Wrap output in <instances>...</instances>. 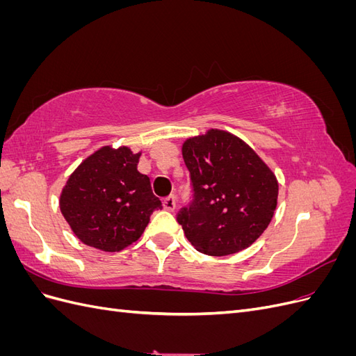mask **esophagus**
Listing matches in <instances>:
<instances>
[{"label":"esophagus","mask_w":356,"mask_h":356,"mask_svg":"<svg viewBox=\"0 0 356 356\" xmlns=\"http://www.w3.org/2000/svg\"><path fill=\"white\" fill-rule=\"evenodd\" d=\"M175 207H177V199H175L174 195H170V196L163 199V208L166 211H174Z\"/></svg>","instance_id":"esophagus-1"}]
</instances>
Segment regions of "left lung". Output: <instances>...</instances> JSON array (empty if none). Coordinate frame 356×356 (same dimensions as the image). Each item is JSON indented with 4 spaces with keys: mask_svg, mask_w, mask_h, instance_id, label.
Instances as JSON below:
<instances>
[{
    "mask_svg": "<svg viewBox=\"0 0 356 356\" xmlns=\"http://www.w3.org/2000/svg\"><path fill=\"white\" fill-rule=\"evenodd\" d=\"M191 197L177 213L188 242L207 255H229L252 245L277 203L273 172L242 139L224 131L182 145Z\"/></svg>",
    "mask_w": 356,
    "mask_h": 356,
    "instance_id": "obj_1",
    "label": "left lung"
}]
</instances>
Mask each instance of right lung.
Returning <instances> with one entry per match:
<instances>
[{
  "label": "right lung",
  "instance_id": "add662e5",
  "mask_svg": "<svg viewBox=\"0 0 356 356\" xmlns=\"http://www.w3.org/2000/svg\"><path fill=\"white\" fill-rule=\"evenodd\" d=\"M139 153L104 147L67 181L60 212L77 238L102 251H122L141 238L149 215L161 209L152 182L138 172Z\"/></svg>",
  "mask_w": 356,
  "mask_h": 356
}]
</instances>
